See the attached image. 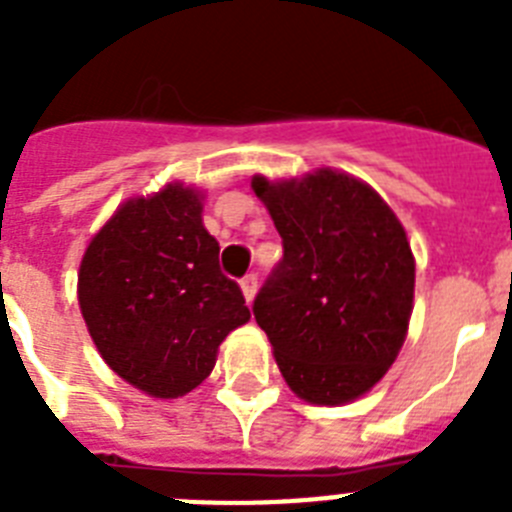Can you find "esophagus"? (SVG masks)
Wrapping results in <instances>:
<instances>
[{
  "mask_svg": "<svg viewBox=\"0 0 512 512\" xmlns=\"http://www.w3.org/2000/svg\"><path fill=\"white\" fill-rule=\"evenodd\" d=\"M241 289H243V297H246V302H253V297H256V289H259V277H256V274H246V277L241 279Z\"/></svg>",
  "mask_w": 512,
  "mask_h": 512,
  "instance_id": "esophagus-1",
  "label": "esophagus"
}]
</instances>
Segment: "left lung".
<instances>
[{
  "instance_id": "1",
  "label": "left lung",
  "mask_w": 512,
  "mask_h": 512,
  "mask_svg": "<svg viewBox=\"0 0 512 512\" xmlns=\"http://www.w3.org/2000/svg\"><path fill=\"white\" fill-rule=\"evenodd\" d=\"M253 192L282 235L284 256L253 300L279 372L312 405L369 392L400 354L415 259L395 212L369 184L333 169Z\"/></svg>"
}]
</instances>
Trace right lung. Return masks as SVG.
Returning a JSON list of instances; mask_svg holds the SVG:
<instances>
[{
    "label": "right lung",
    "instance_id": "add662e5",
    "mask_svg": "<svg viewBox=\"0 0 512 512\" xmlns=\"http://www.w3.org/2000/svg\"><path fill=\"white\" fill-rule=\"evenodd\" d=\"M217 256L200 194L182 184L133 197L94 235L81 259L79 305L117 377L164 400L210 377L217 346L251 318Z\"/></svg>",
    "mask_w": 512,
    "mask_h": 512
}]
</instances>
